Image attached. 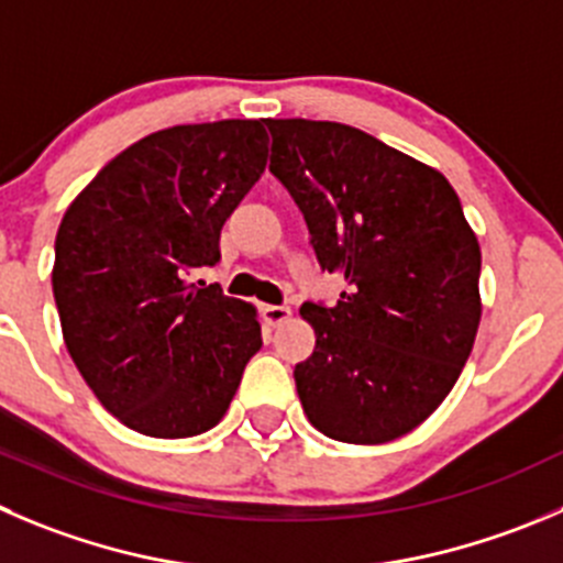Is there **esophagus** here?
<instances>
[{
  "mask_svg": "<svg viewBox=\"0 0 563 563\" xmlns=\"http://www.w3.org/2000/svg\"><path fill=\"white\" fill-rule=\"evenodd\" d=\"M262 318H265L271 325H282L292 318V312H290V307H276V303H267V307H262Z\"/></svg>",
  "mask_w": 563,
  "mask_h": 563,
  "instance_id": "esophagus-1",
  "label": "esophagus"
}]
</instances>
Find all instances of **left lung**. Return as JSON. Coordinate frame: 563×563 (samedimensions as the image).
Listing matches in <instances>:
<instances>
[{
    "instance_id": "1",
    "label": "left lung",
    "mask_w": 563,
    "mask_h": 563,
    "mask_svg": "<svg viewBox=\"0 0 563 563\" xmlns=\"http://www.w3.org/2000/svg\"><path fill=\"white\" fill-rule=\"evenodd\" d=\"M271 174L303 212L336 307L307 301L296 365L309 422L351 445L415 431L456 384L481 323V249L439 170L334 121L267 118Z\"/></svg>"
}]
</instances>
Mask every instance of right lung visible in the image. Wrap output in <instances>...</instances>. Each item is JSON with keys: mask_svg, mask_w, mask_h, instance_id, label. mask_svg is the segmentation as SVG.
I'll return each mask as SVG.
<instances>
[{"mask_svg": "<svg viewBox=\"0 0 563 563\" xmlns=\"http://www.w3.org/2000/svg\"><path fill=\"white\" fill-rule=\"evenodd\" d=\"M265 121L159 130L93 176L63 216L55 290L85 384L126 428L181 439L221 422L262 347L251 303L190 282L267 163Z\"/></svg>", "mask_w": 563, "mask_h": 563, "instance_id": "right-lung-1", "label": "right lung"}]
</instances>
